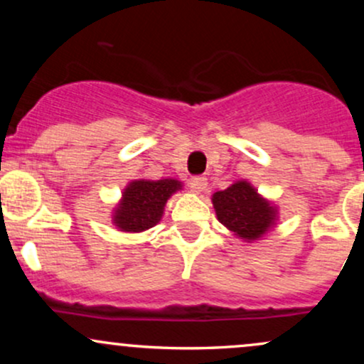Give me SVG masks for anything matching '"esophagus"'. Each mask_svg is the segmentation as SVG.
I'll list each match as a JSON object with an SVG mask.
<instances>
[{
    "label": "esophagus",
    "mask_w": 364,
    "mask_h": 364,
    "mask_svg": "<svg viewBox=\"0 0 364 364\" xmlns=\"http://www.w3.org/2000/svg\"><path fill=\"white\" fill-rule=\"evenodd\" d=\"M190 188L195 191V193H200L207 188V178L205 176H195L191 178L190 181Z\"/></svg>",
    "instance_id": "34e87169"
}]
</instances>
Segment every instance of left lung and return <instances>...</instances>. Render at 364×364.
<instances>
[{
	"mask_svg": "<svg viewBox=\"0 0 364 364\" xmlns=\"http://www.w3.org/2000/svg\"><path fill=\"white\" fill-rule=\"evenodd\" d=\"M212 202L220 224L245 240L260 237L275 220L274 207L258 196L246 181H237L224 191H217Z\"/></svg>",
	"mask_w": 364,
	"mask_h": 364,
	"instance_id": "obj_1",
	"label": "left lung"
}]
</instances>
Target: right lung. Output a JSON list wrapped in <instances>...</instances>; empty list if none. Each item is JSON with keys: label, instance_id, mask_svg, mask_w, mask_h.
<instances>
[{"label": "right lung", "instance_id": "obj_1", "mask_svg": "<svg viewBox=\"0 0 364 364\" xmlns=\"http://www.w3.org/2000/svg\"><path fill=\"white\" fill-rule=\"evenodd\" d=\"M179 188L181 183L176 179L132 181L123 191V200L114 214V224L121 231L128 232L154 228L161 220L168 198Z\"/></svg>", "mask_w": 364, "mask_h": 364}]
</instances>
